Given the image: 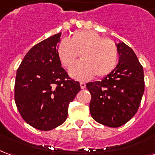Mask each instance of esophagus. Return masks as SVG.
Masks as SVG:
<instances>
[{"instance_id": "esophagus-1", "label": "esophagus", "mask_w": 155, "mask_h": 155, "mask_svg": "<svg viewBox=\"0 0 155 155\" xmlns=\"http://www.w3.org/2000/svg\"><path fill=\"white\" fill-rule=\"evenodd\" d=\"M80 85H81V89H84L86 84H85V83H84V82H81V83H80Z\"/></svg>"}]
</instances>
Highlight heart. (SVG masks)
I'll use <instances>...</instances> for the list:
<instances>
[{
  "mask_svg": "<svg viewBox=\"0 0 155 155\" xmlns=\"http://www.w3.org/2000/svg\"><path fill=\"white\" fill-rule=\"evenodd\" d=\"M78 53H81V61L69 70L71 77L78 80H89L94 74L104 77L115 68L118 61V50L114 41L102 38L94 31L75 32L58 45V57L64 67L74 63Z\"/></svg>",
  "mask_w": 155,
  "mask_h": 155,
  "instance_id": "heart-1",
  "label": "heart"
}]
</instances>
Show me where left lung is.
I'll list each match as a JSON object with an SVG mask.
<instances>
[{"label": "left lung", "mask_w": 155, "mask_h": 155, "mask_svg": "<svg viewBox=\"0 0 155 155\" xmlns=\"http://www.w3.org/2000/svg\"><path fill=\"white\" fill-rule=\"evenodd\" d=\"M119 54L116 67L101 81L90 82V112L96 122L117 128L136 114L144 91L142 65L125 43H115Z\"/></svg>", "instance_id": "1"}]
</instances>
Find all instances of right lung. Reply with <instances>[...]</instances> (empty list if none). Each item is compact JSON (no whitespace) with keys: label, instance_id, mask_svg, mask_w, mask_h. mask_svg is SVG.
Here are the masks:
<instances>
[{"label":"right lung","instance_id":"add662e5","mask_svg":"<svg viewBox=\"0 0 155 155\" xmlns=\"http://www.w3.org/2000/svg\"><path fill=\"white\" fill-rule=\"evenodd\" d=\"M61 32L34 45L19 66L15 102L26 123L39 130H53L64 123L69 104L81 91L61 67L57 47Z\"/></svg>","mask_w":155,"mask_h":155}]
</instances>
